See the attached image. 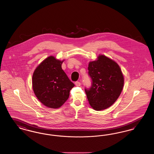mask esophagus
Instances as JSON below:
<instances>
[{
  "label": "esophagus",
  "instance_id": "34e87169",
  "mask_svg": "<svg viewBox=\"0 0 154 154\" xmlns=\"http://www.w3.org/2000/svg\"><path fill=\"white\" fill-rule=\"evenodd\" d=\"M75 85L77 86V87H79L81 85V82L79 81H76L75 82Z\"/></svg>",
  "mask_w": 154,
  "mask_h": 154
}]
</instances>
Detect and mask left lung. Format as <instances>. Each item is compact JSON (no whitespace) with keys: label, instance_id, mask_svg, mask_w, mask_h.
<instances>
[{"label":"left lung","instance_id":"obj_1","mask_svg":"<svg viewBox=\"0 0 154 154\" xmlns=\"http://www.w3.org/2000/svg\"><path fill=\"white\" fill-rule=\"evenodd\" d=\"M88 75L92 80L89 88H85L89 103L97 111L110 107L117 100L124 87V79L119 66L104 55L90 62Z\"/></svg>","mask_w":154,"mask_h":154}]
</instances>
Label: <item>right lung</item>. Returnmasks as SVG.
I'll return each instance as SVG.
<instances>
[{"instance_id": "obj_1", "label": "right lung", "mask_w": 154, "mask_h": 154, "mask_svg": "<svg viewBox=\"0 0 154 154\" xmlns=\"http://www.w3.org/2000/svg\"><path fill=\"white\" fill-rule=\"evenodd\" d=\"M63 61L51 56L35 69L32 77L35 95L44 106L57 109L68 99L74 84L62 69Z\"/></svg>"}]
</instances>
